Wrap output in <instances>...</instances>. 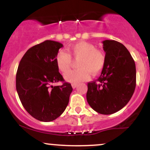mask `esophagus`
<instances>
[{
	"label": "esophagus",
	"instance_id": "esophagus-1",
	"mask_svg": "<svg viewBox=\"0 0 150 150\" xmlns=\"http://www.w3.org/2000/svg\"><path fill=\"white\" fill-rule=\"evenodd\" d=\"M77 86V84H72V87H73V89H75V88H76Z\"/></svg>",
	"mask_w": 150,
	"mask_h": 150
}]
</instances>
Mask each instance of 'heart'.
Here are the masks:
<instances>
[{"instance_id":"1","label":"heart","mask_w":150,"mask_h":150,"mask_svg":"<svg viewBox=\"0 0 150 150\" xmlns=\"http://www.w3.org/2000/svg\"><path fill=\"white\" fill-rule=\"evenodd\" d=\"M69 53L60 51L57 53L56 61L62 73H66L72 63L71 55L75 59H80L77 63L78 70H70L65 74V80L73 84H77L87 80L92 75H97L104 65L105 58L102 53L96 49L95 46L89 43L80 42L70 46L68 49Z\"/></svg>"}]
</instances>
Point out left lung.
<instances>
[{"mask_svg":"<svg viewBox=\"0 0 150 150\" xmlns=\"http://www.w3.org/2000/svg\"><path fill=\"white\" fill-rule=\"evenodd\" d=\"M103 43L104 65L97 80L87 83V100L97 113L109 115L123 108L136 86L135 61L124 45L114 40Z\"/></svg>","mask_w":150,"mask_h":150,"instance_id":"8db88e82","label":"left lung"}]
</instances>
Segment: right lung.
Segmentation results:
<instances>
[{"label":"right lung","instance_id":"1","mask_svg":"<svg viewBox=\"0 0 150 150\" xmlns=\"http://www.w3.org/2000/svg\"><path fill=\"white\" fill-rule=\"evenodd\" d=\"M63 44L46 40L25 53L16 74V89L22 106L32 117L49 122L59 117L68 106L73 88L58 71L56 57Z\"/></svg>","mask_w":150,"mask_h":150}]
</instances>
